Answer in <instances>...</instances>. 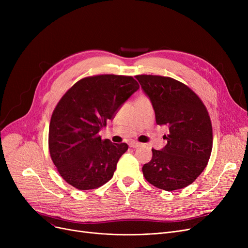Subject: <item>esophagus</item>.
<instances>
[{
  "mask_svg": "<svg viewBox=\"0 0 248 248\" xmlns=\"http://www.w3.org/2000/svg\"><path fill=\"white\" fill-rule=\"evenodd\" d=\"M140 142H137V141H132V142H129V147L131 148H138V147H140Z\"/></svg>",
  "mask_w": 248,
  "mask_h": 248,
  "instance_id": "1",
  "label": "esophagus"
}]
</instances>
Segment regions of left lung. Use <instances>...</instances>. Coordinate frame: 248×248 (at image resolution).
Returning a JSON list of instances; mask_svg holds the SVG:
<instances>
[{
	"label": "left lung",
	"mask_w": 248,
	"mask_h": 248,
	"mask_svg": "<svg viewBox=\"0 0 248 248\" xmlns=\"http://www.w3.org/2000/svg\"><path fill=\"white\" fill-rule=\"evenodd\" d=\"M150 98L155 122L169 127L167 145L152 149V160L142 166L146 180L159 189L173 191L187 187L198 178L209 161L212 124L199 96L171 77L137 75Z\"/></svg>",
	"instance_id": "obj_1"
}]
</instances>
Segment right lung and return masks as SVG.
I'll return each instance as SVG.
<instances>
[{
  "instance_id": "obj_1",
  "label": "right lung",
  "mask_w": 248,
  "mask_h": 248,
  "mask_svg": "<svg viewBox=\"0 0 248 248\" xmlns=\"http://www.w3.org/2000/svg\"><path fill=\"white\" fill-rule=\"evenodd\" d=\"M140 88L132 76L103 74L77 81L57 103L49 124L51 159L60 176L78 190L108 182L124 142L101 140L99 131Z\"/></svg>"
}]
</instances>
